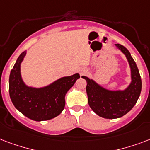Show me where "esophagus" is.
<instances>
[{
	"instance_id": "esophagus-1",
	"label": "esophagus",
	"mask_w": 150,
	"mask_h": 150,
	"mask_svg": "<svg viewBox=\"0 0 150 150\" xmlns=\"http://www.w3.org/2000/svg\"><path fill=\"white\" fill-rule=\"evenodd\" d=\"M79 72L81 75H83V74L87 72V69L86 68H81V69L79 70Z\"/></svg>"
}]
</instances>
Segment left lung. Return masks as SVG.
Listing matches in <instances>:
<instances>
[{"instance_id":"1","label":"left lung","mask_w":150,"mask_h":150,"mask_svg":"<svg viewBox=\"0 0 150 150\" xmlns=\"http://www.w3.org/2000/svg\"><path fill=\"white\" fill-rule=\"evenodd\" d=\"M128 60L131 68L132 82L124 90H109L86 76V93L90 108L100 117L107 119L119 118L135 106L142 90V80L135 61L124 46L115 44Z\"/></svg>"}]
</instances>
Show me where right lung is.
<instances>
[{"instance_id": "add662e5", "label": "right lung", "mask_w": 150, "mask_h": 150, "mask_svg": "<svg viewBox=\"0 0 150 150\" xmlns=\"http://www.w3.org/2000/svg\"><path fill=\"white\" fill-rule=\"evenodd\" d=\"M26 51L18 57L9 77V94L15 108L28 118L36 121H47L58 116L65 106V95L80 75L75 73L56 80L42 88L25 84L21 75V63Z\"/></svg>"}]
</instances>
